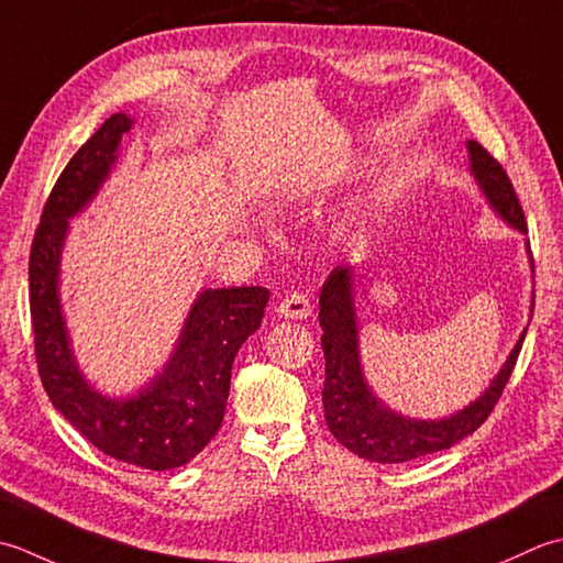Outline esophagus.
Segmentation results:
<instances>
[{"mask_svg": "<svg viewBox=\"0 0 563 563\" xmlns=\"http://www.w3.org/2000/svg\"><path fill=\"white\" fill-rule=\"evenodd\" d=\"M311 311H313V306H311V301H308V296L298 294V291L282 298V303L277 308L279 316L291 318V320H303V318L311 316Z\"/></svg>", "mask_w": 563, "mask_h": 563, "instance_id": "obj_1", "label": "esophagus"}]
</instances>
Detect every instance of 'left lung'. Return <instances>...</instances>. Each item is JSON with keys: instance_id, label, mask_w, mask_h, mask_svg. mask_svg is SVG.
Listing matches in <instances>:
<instances>
[{"instance_id": "1", "label": "left lung", "mask_w": 563, "mask_h": 563, "mask_svg": "<svg viewBox=\"0 0 563 563\" xmlns=\"http://www.w3.org/2000/svg\"><path fill=\"white\" fill-rule=\"evenodd\" d=\"M466 147L472 155L474 177L493 209L512 228L527 233L522 206L508 172L481 143L468 141ZM320 328H323L320 342H323L325 354L323 410L328 428L350 452L378 464H400L432 452L450 450L452 444L484 426L500 400L503 388L510 382L527 332L525 328L500 374L493 378L486 394L476 398L472 406L454 412L452 418L412 420L388 410L382 400L372 396L369 386L364 382L357 350V318H354L352 301V267L332 269L323 284Z\"/></svg>"}]
</instances>
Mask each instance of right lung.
<instances>
[{"label":"right lung","instance_id":"1","mask_svg":"<svg viewBox=\"0 0 563 563\" xmlns=\"http://www.w3.org/2000/svg\"><path fill=\"white\" fill-rule=\"evenodd\" d=\"M131 129L113 113L73 155L43 206L29 255V303L33 352L45 394L65 420L119 462L167 472L187 464L223 422L231 369L240 345L265 316V286L203 291L189 311L179 345L165 372L125 400L99 396L79 374L57 298V265L67 218L95 197L117 163L121 135Z\"/></svg>","mask_w":563,"mask_h":563}]
</instances>
